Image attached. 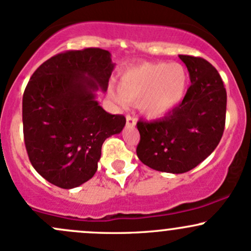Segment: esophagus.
<instances>
[{
	"label": "esophagus",
	"instance_id": "obj_1",
	"mask_svg": "<svg viewBox=\"0 0 251 251\" xmlns=\"http://www.w3.org/2000/svg\"><path fill=\"white\" fill-rule=\"evenodd\" d=\"M126 125L127 126H134L136 125V118L132 115H126Z\"/></svg>",
	"mask_w": 251,
	"mask_h": 251
}]
</instances>
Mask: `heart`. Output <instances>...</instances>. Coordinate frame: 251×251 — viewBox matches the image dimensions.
<instances>
[{"instance_id": "heart-1", "label": "heart", "mask_w": 251, "mask_h": 251, "mask_svg": "<svg viewBox=\"0 0 251 251\" xmlns=\"http://www.w3.org/2000/svg\"><path fill=\"white\" fill-rule=\"evenodd\" d=\"M189 84L186 68L180 63L150 62L128 68L119 80L118 101L138 102L149 119L163 117L183 101Z\"/></svg>"}]
</instances>
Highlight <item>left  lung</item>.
<instances>
[{"mask_svg": "<svg viewBox=\"0 0 251 251\" xmlns=\"http://www.w3.org/2000/svg\"><path fill=\"white\" fill-rule=\"evenodd\" d=\"M191 85L181 103L159 120L139 119L137 156L155 171L185 173L218 147L226 120L227 95L214 66L191 55H179Z\"/></svg>", "mask_w": 251, "mask_h": 251, "instance_id": "left-lung-1", "label": "left lung"}]
</instances>
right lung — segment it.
Masks as SVG:
<instances>
[{
  "label": "right lung",
  "mask_w": 251,
  "mask_h": 251,
  "mask_svg": "<svg viewBox=\"0 0 251 251\" xmlns=\"http://www.w3.org/2000/svg\"><path fill=\"white\" fill-rule=\"evenodd\" d=\"M113 67L107 50H66L42 63L26 85V151L37 172L59 188L91 179L105 138L125 126L124 115L109 114L95 101V90H107Z\"/></svg>",
  "instance_id": "1"
}]
</instances>
